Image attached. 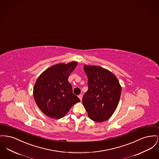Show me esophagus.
Returning <instances> with one entry per match:
<instances>
[{
	"instance_id": "esophagus-1",
	"label": "esophagus",
	"mask_w": 159,
	"mask_h": 159,
	"mask_svg": "<svg viewBox=\"0 0 159 159\" xmlns=\"http://www.w3.org/2000/svg\"><path fill=\"white\" fill-rule=\"evenodd\" d=\"M78 98H80V99L81 101V100H82V99H83V94H80V95L78 96Z\"/></svg>"
}]
</instances>
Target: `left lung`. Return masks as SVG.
<instances>
[{"label": "left lung", "instance_id": "obj_1", "mask_svg": "<svg viewBox=\"0 0 159 159\" xmlns=\"http://www.w3.org/2000/svg\"><path fill=\"white\" fill-rule=\"evenodd\" d=\"M88 78V90L83 104L90 118L98 123L107 120L117 108L121 87L117 77L108 70L96 66L84 65Z\"/></svg>", "mask_w": 159, "mask_h": 159}]
</instances>
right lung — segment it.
<instances>
[{"instance_id": "right-lung-1", "label": "right lung", "mask_w": 159, "mask_h": 159, "mask_svg": "<svg viewBox=\"0 0 159 159\" xmlns=\"http://www.w3.org/2000/svg\"><path fill=\"white\" fill-rule=\"evenodd\" d=\"M77 65L75 61L52 66L39 76L34 84V96L39 109L47 116L64 117L80 99L73 93L68 77Z\"/></svg>"}]
</instances>
